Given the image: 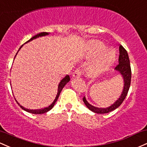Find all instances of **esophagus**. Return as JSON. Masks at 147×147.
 Instances as JSON below:
<instances>
[{
  "label": "esophagus",
  "instance_id": "34e87169",
  "mask_svg": "<svg viewBox=\"0 0 147 147\" xmlns=\"http://www.w3.org/2000/svg\"><path fill=\"white\" fill-rule=\"evenodd\" d=\"M81 73H82L81 70H80V69L77 68V69H76V70H75V72L72 73V77H80V75H81Z\"/></svg>",
  "mask_w": 147,
  "mask_h": 147
}]
</instances>
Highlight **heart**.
Segmentation results:
<instances>
[{
	"label": "heart",
	"instance_id": "obj_1",
	"mask_svg": "<svg viewBox=\"0 0 147 147\" xmlns=\"http://www.w3.org/2000/svg\"><path fill=\"white\" fill-rule=\"evenodd\" d=\"M88 56L90 57L97 56L87 66V72L91 77H97L109 70L115 63L117 56L114 50L106 49L102 42L93 40L88 45Z\"/></svg>",
	"mask_w": 147,
	"mask_h": 147
}]
</instances>
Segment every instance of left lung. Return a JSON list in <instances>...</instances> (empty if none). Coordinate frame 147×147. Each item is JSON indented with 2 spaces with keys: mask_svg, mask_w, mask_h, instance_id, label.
<instances>
[{
  "mask_svg": "<svg viewBox=\"0 0 147 147\" xmlns=\"http://www.w3.org/2000/svg\"><path fill=\"white\" fill-rule=\"evenodd\" d=\"M115 70L118 71L120 75L123 77V88L121 94L112 105L105 108H99L91 105L86 100V97L84 96L83 98L84 102L86 105V107L93 112L97 113V114H106V113L112 112V111L118 108L121 105V103L123 102L124 99H125L127 94H128L130 85V81H131V69H130V60H129L128 52L121 45L119 46V65H117V67H115Z\"/></svg>",
  "mask_w": 147,
  "mask_h": 147,
  "instance_id": "left-lung-1",
  "label": "left lung"
}]
</instances>
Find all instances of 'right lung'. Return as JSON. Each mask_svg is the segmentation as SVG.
<instances>
[{
    "label": "right lung",
    "instance_id": "add662e5",
    "mask_svg": "<svg viewBox=\"0 0 147 147\" xmlns=\"http://www.w3.org/2000/svg\"><path fill=\"white\" fill-rule=\"evenodd\" d=\"M49 34V33H46V32H43V33H38V34H37V35H34V36L33 37V38H30V39L29 40H28V41H27L26 42V43L28 42H30V41H32V40H34V39H36V38H39V37L46 36V35H48ZM22 46H23V45H22V46H21V47L19 48V49H20L22 47ZM19 49L18 50V51H19ZM18 51H17V53H18ZM17 54H16V56H17ZM16 56H15V57H16ZM15 57H14V58H15ZM70 77H69V75H66V76H65V77H64V78H63L62 80H61L60 83H59V86H58V91H57V94H56V96L55 99H54V100L53 101V102L51 103V104L50 105L48 106V107H47L44 108V109H35V110H33V109H26V108L24 107L23 106L19 104V103L18 102H17V100H16V99H15V100L17 101V104L19 105V107H20L21 108H22V109H24V110H25L26 112H29V113H31V114H44V113L47 112L48 111H49V110H50V109H52L53 107H54V105H55L56 102V101H57L58 98H59V95H60L61 91H62V89H63V87L65 86V85L66 84H67V82H70Z\"/></svg>",
    "mask_w": 147,
    "mask_h": 147
}]
</instances>
